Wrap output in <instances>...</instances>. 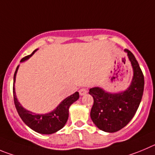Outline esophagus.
Wrapping results in <instances>:
<instances>
[{"label": "esophagus", "mask_w": 155, "mask_h": 155, "mask_svg": "<svg viewBox=\"0 0 155 155\" xmlns=\"http://www.w3.org/2000/svg\"><path fill=\"white\" fill-rule=\"evenodd\" d=\"M88 92L87 89H85V88H82V89H81L80 90H79V95H85L86 93Z\"/></svg>", "instance_id": "1"}]
</instances>
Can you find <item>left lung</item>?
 Segmentation results:
<instances>
[{
  "label": "left lung",
  "mask_w": 155,
  "mask_h": 155,
  "mask_svg": "<svg viewBox=\"0 0 155 155\" xmlns=\"http://www.w3.org/2000/svg\"><path fill=\"white\" fill-rule=\"evenodd\" d=\"M128 59L133 68L129 87L119 93H110L99 87L89 89L94 99L90 116L96 126L105 132H115L126 126L138 110L144 92L142 71L134 56L128 50Z\"/></svg>",
  "instance_id": "1"
}]
</instances>
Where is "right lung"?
<instances>
[{
  "label": "right lung",
  "mask_w": 155,
  "mask_h": 155,
  "mask_svg": "<svg viewBox=\"0 0 155 155\" xmlns=\"http://www.w3.org/2000/svg\"><path fill=\"white\" fill-rule=\"evenodd\" d=\"M37 50H34L30 55L25 56L21 60L24 62L34 54ZM19 66H17L14 76V86H13V93H14V101L17 111L19 115L24 123L31 128L32 130L40 134H50L56 132L64 127L69 117V108L74 102L79 98V92H76L73 95H69L64 99L60 105H58L53 111L47 114H35L30 111L26 110L23 108L17 99V95L14 88V83L16 80V75L18 70Z\"/></svg>",
  "instance_id": "add662e5"
}]
</instances>
